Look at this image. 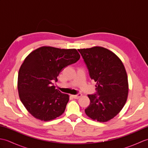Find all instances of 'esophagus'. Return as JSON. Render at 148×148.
<instances>
[{"label":"esophagus","mask_w":148,"mask_h":148,"mask_svg":"<svg viewBox=\"0 0 148 148\" xmlns=\"http://www.w3.org/2000/svg\"><path fill=\"white\" fill-rule=\"evenodd\" d=\"M72 97H73L74 99H79V98H80V97L82 96V94H81V93H77V95H72Z\"/></svg>","instance_id":"1"}]
</instances>
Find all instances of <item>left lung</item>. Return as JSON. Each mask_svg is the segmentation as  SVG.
I'll use <instances>...</instances> for the list:
<instances>
[{"label":"left lung","mask_w":148,"mask_h":148,"mask_svg":"<svg viewBox=\"0 0 148 148\" xmlns=\"http://www.w3.org/2000/svg\"><path fill=\"white\" fill-rule=\"evenodd\" d=\"M91 79L97 82L96 93L88 95L90 105L86 115L93 120L106 122L120 112L126 103L128 84L121 60L110 50L95 46L80 49Z\"/></svg>","instance_id":"obj_1"}]
</instances>
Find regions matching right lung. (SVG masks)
Instances as JSON below:
<instances>
[{"mask_svg": "<svg viewBox=\"0 0 148 148\" xmlns=\"http://www.w3.org/2000/svg\"><path fill=\"white\" fill-rule=\"evenodd\" d=\"M80 58L76 49L43 46L25 59L18 72V90L20 100L34 117L49 121L64 112L69 96L53 85L67 66Z\"/></svg>", "mask_w": 148, "mask_h": 148, "instance_id": "obj_1", "label": "right lung"}]
</instances>
